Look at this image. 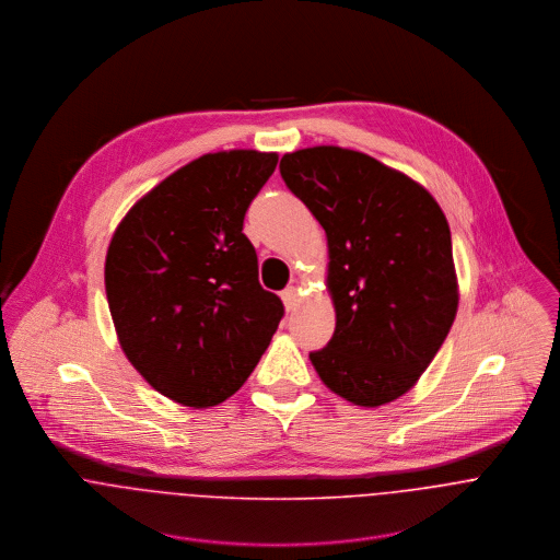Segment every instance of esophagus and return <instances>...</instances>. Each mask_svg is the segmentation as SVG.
Instances as JSON below:
<instances>
[{"label": "esophagus", "instance_id": "esophagus-1", "mask_svg": "<svg viewBox=\"0 0 560 560\" xmlns=\"http://www.w3.org/2000/svg\"><path fill=\"white\" fill-rule=\"evenodd\" d=\"M282 302L287 306L289 313H293L298 306H300V291L295 287H289L282 291Z\"/></svg>", "mask_w": 560, "mask_h": 560}]
</instances>
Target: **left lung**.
<instances>
[{"instance_id": "obj_1", "label": "left lung", "mask_w": 560, "mask_h": 560, "mask_svg": "<svg viewBox=\"0 0 560 560\" xmlns=\"http://www.w3.org/2000/svg\"><path fill=\"white\" fill-rule=\"evenodd\" d=\"M280 174L327 237L336 329L311 353L320 382L360 407L399 399L457 315L446 215L420 183L358 151L287 153Z\"/></svg>"}]
</instances>
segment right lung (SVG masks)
Instances as JSON below:
<instances>
[{
    "label": "right lung",
    "instance_id": "obj_1",
    "mask_svg": "<svg viewBox=\"0 0 560 560\" xmlns=\"http://www.w3.org/2000/svg\"><path fill=\"white\" fill-rule=\"evenodd\" d=\"M276 163L278 153L243 149L202 155L142 196L109 241L105 293L120 347L174 402L233 397L284 315L243 235Z\"/></svg>",
    "mask_w": 560,
    "mask_h": 560
}]
</instances>
